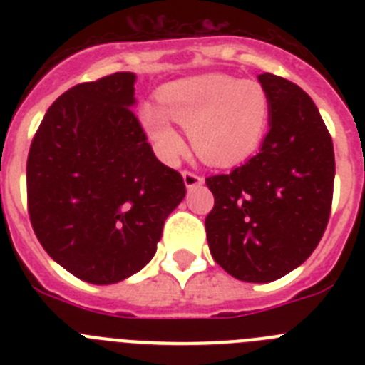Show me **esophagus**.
I'll use <instances>...</instances> for the list:
<instances>
[{
    "label": "esophagus",
    "instance_id": "esophagus-1",
    "mask_svg": "<svg viewBox=\"0 0 365 365\" xmlns=\"http://www.w3.org/2000/svg\"><path fill=\"white\" fill-rule=\"evenodd\" d=\"M182 179H185V185L188 190L197 188V186L202 185V177L193 172H182Z\"/></svg>",
    "mask_w": 365,
    "mask_h": 365
}]
</instances>
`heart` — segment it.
Here are the masks:
<instances>
[{
    "mask_svg": "<svg viewBox=\"0 0 365 365\" xmlns=\"http://www.w3.org/2000/svg\"><path fill=\"white\" fill-rule=\"evenodd\" d=\"M157 96L160 108L143 104L138 118L164 163H173L182 151V137L172 120L188 130L199 159L221 168L248 159L269 124L270 100L265 87L230 74L175 80L160 87Z\"/></svg>",
    "mask_w": 365,
    "mask_h": 365,
    "instance_id": "b5f03b06",
    "label": "heart"
}]
</instances>
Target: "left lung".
<instances>
[{
  "mask_svg": "<svg viewBox=\"0 0 365 365\" xmlns=\"http://www.w3.org/2000/svg\"><path fill=\"white\" fill-rule=\"evenodd\" d=\"M270 100L269 133L256 157L206 179L212 257L247 283L283 278L312 254L327 227L334 185L333 140L311 96L276 74L257 76Z\"/></svg>",
  "mask_w": 365,
  "mask_h": 365,
  "instance_id": "1",
  "label": "left lung"
}]
</instances>
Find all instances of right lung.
Listing matches in <instances>:
<instances>
[{
  "mask_svg": "<svg viewBox=\"0 0 365 365\" xmlns=\"http://www.w3.org/2000/svg\"><path fill=\"white\" fill-rule=\"evenodd\" d=\"M135 73L78 83L47 109L27 159L29 215L58 265L93 285L144 269L185 180L148 144Z\"/></svg>",
  "mask_w": 365,
  "mask_h": 365,
  "instance_id": "right-lung-1",
  "label": "right lung"
}]
</instances>
